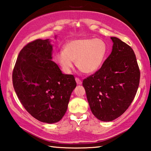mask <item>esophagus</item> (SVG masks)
Listing matches in <instances>:
<instances>
[{"mask_svg":"<svg viewBox=\"0 0 151 151\" xmlns=\"http://www.w3.org/2000/svg\"><path fill=\"white\" fill-rule=\"evenodd\" d=\"M75 80H76V83H77L78 85H81V84H82V81H81V80L80 78L76 77V78H75Z\"/></svg>","mask_w":151,"mask_h":151,"instance_id":"esophagus-1","label":"esophagus"}]
</instances>
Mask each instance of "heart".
<instances>
[{
  "label": "heart",
  "instance_id": "1",
  "mask_svg": "<svg viewBox=\"0 0 151 151\" xmlns=\"http://www.w3.org/2000/svg\"><path fill=\"white\" fill-rule=\"evenodd\" d=\"M108 46L103 40L93 38L71 40L56 55L58 65L65 73L73 67V61L81 72L90 74L100 68L108 54Z\"/></svg>",
  "mask_w": 151,
  "mask_h": 151
}]
</instances>
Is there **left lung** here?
<instances>
[{"mask_svg": "<svg viewBox=\"0 0 151 151\" xmlns=\"http://www.w3.org/2000/svg\"><path fill=\"white\" fill-rule=\"evenodd\" d=\"M111 39V55L100 69L83 81L92 112L105 122L118 118L131 105L140 75L132 48L118 38Z\"/></svg>", "mask_w": 151, "mask_h": 151, "instance_id": "8db88e82", "label": "left lung"}]
</instances>
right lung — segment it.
Wrapping results in <instances>:
<instances>
[{
  "instance_id": "add662e5",
  "label": "right lung",
  "mask_w": 151,
  "mask_h": 151,
  "mask_svg": "<svg viewBox=\"0 0 151 151\" xmlns=\"http://www.w3.org/2000/svg\"><path fill=\"white\" fill-rule=\"evenodd\" d=\"M48 39H37L20 50L12 72V84L30 114L47 123L60 121L76 86L73 75L62 73L52 59Z\"/></svg>"
}]
</instances>
